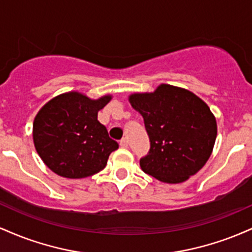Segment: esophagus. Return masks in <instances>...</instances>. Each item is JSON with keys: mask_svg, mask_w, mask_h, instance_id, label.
<instances>
[{"mask_svg": "<svg viewBox=\"0 0 252 252\" xmlns=\"http://www.w3.org/2000/svg\"><path fill=\"white\" fill-rule=\"evenodd\" d=\"M120 146L122 147V148H128V146H129L128 140H126V138H122V140H121V142H120Z\"/></svg>", "mask_w": 252, "mask_h": 252, "instance_id": "esophagus-1", "label": "esophagus"}]
</instances>
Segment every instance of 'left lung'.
Segmentation results:
<instances>
[{
  "label": "left lung",
  "instance_id": "8db88e82",
  "mask_svg": "<svg viewBox=\"0 0 252 252\" xmlns=\"http://www.w3.org/2000/svg\"><path fill=\"white\" fill-rule=\"evenodd\" d=\"M129 102L142 115L149 135V154L140 160L146 174L180 184L205 166L215 147L217 121L201 98L161 84L154 92L131 94Z\"/></svg>",
  "mask_w": 252,
  "mask_h": 252
}]
</instances>
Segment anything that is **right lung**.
Masks as SVG:
<instances>
[{
  "label": "right lung",
  "mask_w": 252,
  "mask_h": 252,
  "mask_svg": "<svg viewBox=\"0 0 252 252\" xmlns=\"http://www.w3.org/2000/svg\"><path fill=\"white\" fill-rule=\"evenodd\" d=\"M111 99V94L91 99L70 91L52 98L39 110L33 122L34 146L52 172L83 179L105 168L118 143L109 137L97 117Z\"/></svg>",
  "instance_id": "add662e5"
}]
</instances>
